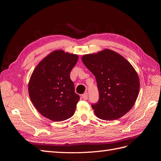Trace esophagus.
<instances>
[{"label":"esophagus","mask_w":161,"mask_h":161,"mask_svg":"<svg viewBox=\"0 0 161 161\" xmlns=\"http://www.w3.org/2000/svg\"><path fill=\"white\" fill-rule=\"evenodd\" d=\"M82 98L84 100H86L88 99V94H87L86 92H85V93H84L83 95H82Z\"/></svg>","instance_id":"esophagus-1"}]
</instances>
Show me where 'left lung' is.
<instances>
[{"label":"left lung","mask_w":161,"mask_h":161,"mask_svg":"<svg viewBox=\"0 0 161 161\" xmlns=\"http://www.w3.org/2000/svg\"><path fill=\"white\" fill-rule=\"evenodd\" d=\"M82 61L97 80L99 99L92 108L97 118L111 121L127 114L140 90L138 75L130 63L109 49L85 54Z\"/></svg>","instance_id":"left-lung-1"}]
</instances>
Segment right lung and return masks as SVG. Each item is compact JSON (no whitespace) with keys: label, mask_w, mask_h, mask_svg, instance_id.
Here are the masks:
<instances>
[{"label":"right lung","mask_w":161,"mask_h":161,"mask_svg":"<svg viewBox=\"0 0 161 161\" xmlns=\"http://www.w3.org/2000/svg\"><path fill=\"white\" fill-rule=\"evenodd\" d=\"M79 59L76 54L58 50L51 52L34 69L28 84L30 99L36 109L53 121L69 119L80 100L70 73Z\"/></svg>","instance_id":"right-lung-1"}]
</instances>
